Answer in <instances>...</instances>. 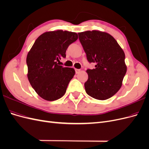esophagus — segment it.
<instances>
[{"mask_svg":"<svg viewBox=\"0 0 149 149\" xmlns=\"http://www.w3.org/2000/svg\"><path fill=\"white\" fill-rule=\"evenodd\" d=\"M75 71H76V73L78 74L81 71V70L79 69H75Z\"/></svg>","mask_w":149,"mask_h":149,"instance_id":"esophagus-1","label":"esophagus"}]
</instances>
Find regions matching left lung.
<instances>
[{"label": "left lung", "mask_w": 149, "mask_h": 149, "mask_svg": "<svg viewBox=\"0 0 149 149\" xmlns=\"http://www.w3.org/2000/svg\"><path fill=\"white\" fill-rule=\"evenodd\" d=\"M79 40L89 63L95 68L86 70L88 79L84 83L86 92L98 100L113 96L122 86L127 71L125 53L110 34L98 30L78 33Z\"/></svg>", "instance_id": "1"}]
</instances>
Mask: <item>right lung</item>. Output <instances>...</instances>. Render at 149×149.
I'll return each mask as SVG.
<instances>
[{"label":"right lung","mask_w":149,"mask_h":149,"mask_svg":"<svg viewBox=\"0 0 149 149\" xmlns=\"http://www.w3.org/2000/svg\"><path fill=\"white\" fill-rule=\"evenodd\" d=\"M78 38V34L71 31H47L38 37L28 53L27 77L35 92L43 100L55 101L65 94L75 71L58 65L57 61L66 57L68 47Z\"/></svg>","instance_id":"right-lung-1"}]
</instances>
